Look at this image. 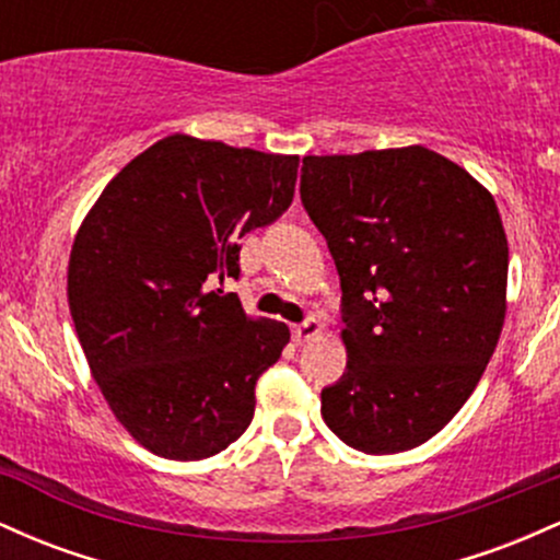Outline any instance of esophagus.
<instances>
[{
	"label": "esophagus",
	"mask_w": 560,
	"mask_h": 560,
	"mask_svg": "<svg viewBox=\"0 0 560 560\" xmlns=\"http://www.w3.org/2000/svg\"><path fill=\"white\" fill-rule=\"evenodd\" d=\"M319 332H323V325H319L317 319H304L301 325H293V341L304 343L310 341V338H317Z\"/></svg>",
	"instance_id": "34e87169"
}]
</instances>
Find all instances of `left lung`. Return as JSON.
I'll return each mask as SVG.
<instances>
[{
	"label": "left lung",
	"instance_id": "obj_1",
	"mask_svg": "<svg viewBox=\"0 0 560 560\" xmlns=\"http://www.w3.org/2000/svg\"><path fill=\"white\" fill-rule=\"evenodd\" d=\"M301 203L341 278L347 373L323 420L349 447H420L474 394L505 323L492 192L423 144L306 155Z\"/></svg>",
	"mask_w": 560,
	"mask_h": 560
}]
</instances>
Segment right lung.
<instances>
[{
	"mask_svg": "<svg viewBox=\"0 0 560 560\" xmlns=\"http://www.w3.org/2000/svg\"><path fill=\"white\" fill-rule=\"evenodd\" d=\"M299 155L163 137L108 182L77 232L68 306L92 378L144 450L203 460L248 429L291 330L224 280L241 237L291 206Z\"/></svg>",
	"mask_w": 560,
	"mask_h": 560,
	"instance_id": "obj_1",
	"label": "right lung"
}]
</instances>
